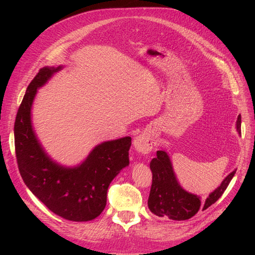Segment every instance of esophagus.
<instances>
[{
    "instance_id": "esophagus-1",
    "label": "esophagus",
    "mask_w": 255,
    "mask_h": 255,
    "mask_svg": "<svg viewBox=\"0 0 255 255\" xmlns=\"http://www.w3.org/2000/svg\"><path fill=\"white\" fill-rule=\"evenodd\" d=\"M135 150L142 154H148L153 148V139L149 134H139L134 139Z\"/></svg>"
}]
</instances>
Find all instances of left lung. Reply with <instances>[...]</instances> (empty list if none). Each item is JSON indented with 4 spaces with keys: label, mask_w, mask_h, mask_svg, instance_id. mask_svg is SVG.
Returning a JSON list of instances; mask_svg holds the SVG:
<instances>
[{
    "label": "left lung",
    "mask_w": 255,
    "mask_h": 255,
    "mask_svg": "<svg viewBox=\"0 0 255 255\" xmlns=\"http://www.w3.org/2000/svg\"><path fill=\"white\" fill-rule=\"evenodd\" d=\"M237 130L242 133V116L237 118ZM152 171V185L148 206L150 211L158 217L167 216L172 220H186L195 216L201 208L206 210L222 196L229 186L236 171L231 172L220 186L208 196L204 203H201L199 197L185 191L177 183L168 154L165 151H157L156 157L150 163Z\"/></svg>",
    "instance_id": "8db88e82"
}]
</instances>
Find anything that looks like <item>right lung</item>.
Masks as SVG:
<instances>
[{
	"mask_svg": "<svg viewBox=\"0 0 255 255\" xmlns=\"http://www.w3.org/2000/svg\"><path fill=\"white\" fill-rule=\"evenodd\" d=\"M58 70L60 67L40 69L26 89L14 121L17 164L26 186L51 212L67 220L89 221L103 212L111 182L128 165L132 138L97 145L76 168H64L52 161L33 132L30 109L37 88Z\"/></svg>",
	"mask_w": 255,
	"mask_h": 255,
	"instance_id": "add662e5",
	"label": "right lung"
}]
</instances>
